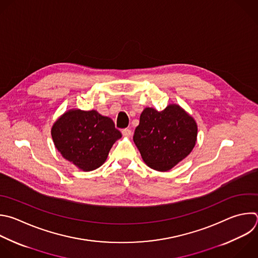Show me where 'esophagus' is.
Wrapping results in <instances>:
<instances>
[{
	"label": "esophagus",
	"instance_id": "1",
	"mask_svg": "<svg viewBox=\"0 0 258 258\" xmlns=\"http://www.w3.org/2000/svg\"><path fill=\"white\" fill-rule=\"evenodd\" d=\"M121 133L124 137H131L133 135V132H132L131 128H124V130H122Z\"/></svg>",
	"mask_w": 258,
	"mask_h": 258
}]
</instances>
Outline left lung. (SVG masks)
<instances>
[{"mask_svg": "<svg viewBox=\"0 0 258 258\" xmlns=\"http://www.w3.org/2000/svg\"><path fill=\"white\" fill-rule=\"evenodd\" d=\"M198 136L194 118L180 106L158 111L147 107L136 127L134 142L144 162L157 171H168L192 151Z\"/></svg>", "mask_w": 258, "mask_h": 258, "instance_id": "1", "label": "left lung"}]
</instances>
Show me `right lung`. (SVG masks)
I'll return each instance as SVG.
<instances>
[{"label": "right lung", "instance_id": "1", "mask_svg": "<svg viewBox=\"0 0 258 258\" xmlns=\"http://www.w3.org/2000/svg\"><path fill=\"white\" fill-rule=\"evenodd\" d=\"M51 137L64 159L83 171H91L105 162L121 133L111 118L96 110L73 109L54 122Z\"/></svg>", "mask_w": 258, "mask_h": 258}]
</instances>
